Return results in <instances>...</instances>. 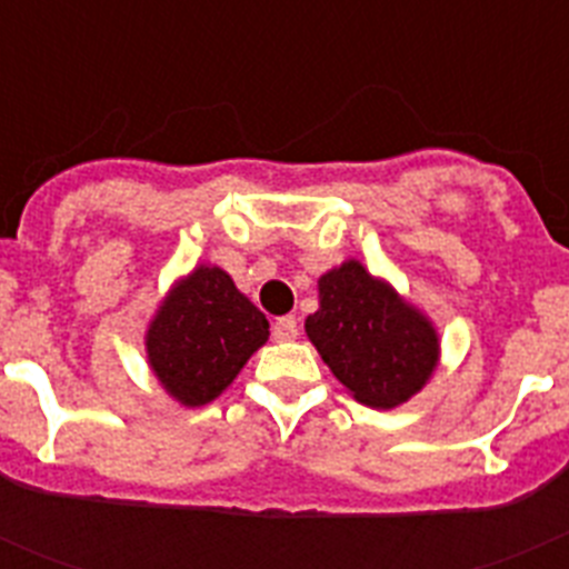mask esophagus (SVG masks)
I'll return each mask as SVG.
<instances>
[{"instance_id":"34e87169","label":"esophagus","mask_w":569,"mask_h":569,"mask_svg":"<svg viewBox=\"0 0 569 569\" xmlns=\"http://www.w3.org/2000/svg\"><path fill=\"white\" fill-rule=\"evenodd\" d=\"M296 336H299V321H296V316H281V319L273 321L276 341H290Z\"/></svg>"}]
</instances>
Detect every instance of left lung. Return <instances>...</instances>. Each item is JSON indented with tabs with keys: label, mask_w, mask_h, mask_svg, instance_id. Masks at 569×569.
Masks as SVG:
<instances>
[{
	"label": "left lung",
	"mask_w": 569,
	"mask_h": 569,
	"mask_svg": "<svg viewBox=\"0 0 569 569\" xmlns=\"http://www.w3.org/2000/svg\"><path fill=\"white\" fill-rule=\"evenodd\" d=\"M305 330L336 379L370 407L390 410L419 393L439 361L433 325L359 261L321 276Z\"/></svg>",
	"instance_id": "left-lung-1"
}]
</instances>
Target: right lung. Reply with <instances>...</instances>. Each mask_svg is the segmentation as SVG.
<instances>
[{"label":"right lung","instance_id":"add662e5","mask_svg":"<svg viewBox=\"0 0 569 569\" xmlns=\"http://www.w3.org/2000/svg\"><path fill=\"white\" fill-rule=\"evenodd\" d=\"M268 328L224 270L199 268L170 290L150 325V367L173 399L208 405L268 341Z\"/></svg>","mask_w":569,"mask_h":569}]
</instances>
